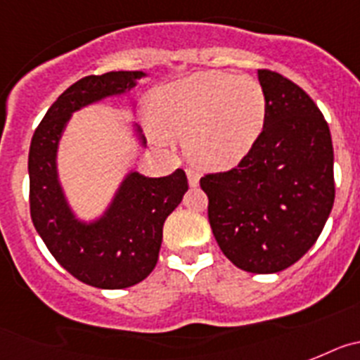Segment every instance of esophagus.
Returning <instances> with one entry per match:
<instances>
[{
  "label": "esophagus",
  "mask_w": 360,
  "mask_h": 360,
  "mask_svg": "<svg viewBox=\"0 0 360 360\" xmlns=\"http://www.w3.org/2000/svg\"><path fill=\"white\" fill-rule=\"evenodd\" d=\"M186 176H188V184L190 186H198L199 184V174L198 172H193V170H186Z\"/></svg>",
  "instance_id": "34e87169"
}]
</instances>
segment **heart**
I'll list each match as a JSON object with an SVG mask.
<instances>
[{"label":"heart","instance_id":"heart-1","mask_svg":"<svg viewBox=\"0 0 360 360\" xmlns=\"http://www.w3.org/2000/svg\"><path fill=\"white\" fill-rule=\"evenodd\" d=\"M150 114L158 132L186 139L193 162L230 168L248 154L266 124V94L252 77L199 72L161 86Z\"/></svg>","mask_w":360,"mask_h":360}]
</instances>
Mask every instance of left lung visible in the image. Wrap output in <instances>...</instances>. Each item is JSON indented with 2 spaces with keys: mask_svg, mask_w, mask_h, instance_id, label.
Listing matches in <instances>:
<instances>
[{
  "mask_svg": "<svg viewBox=\"0 0 360 360\" xmlns=\"http://www.w3.org/2000/svg\"><path fill=\"white\" fill-rule=\"evenodd\" d=\"M266 124L239 165L205 174L208 221L237 268L275 274L315 245L335 199L330 128L314 99L274 70H257Z\"/></svg>",
  "mask_w": 360,
  "mask_h": 360,
  "instance_id": "obj_1",
  "label": "left lung"
}]
</instances>
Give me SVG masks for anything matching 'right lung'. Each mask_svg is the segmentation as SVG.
Listing matches in <instances>:
<instances>
[{
	"label": "right lung",
	"mask_w": 360,
	"mask_h": 360,
	"mask_svg": "<svg viewBox=\"0 0 360 360\" xmlns=\"http://www.w3.org/2000/svg\"><path fill=\"white\" fill-rule=\"evenodd\" d=\"M143 76V72L120 70L76 81L50 106L30 143L29 201L34 226L56 261L77 281L96 288H128L148 277L158 264L165 219L188 190L181 168L167 177L132 172L106 214L85 224L74 217L59 186L56 152L72 112L124 94Z\"/></svg>",
	"instance_id": "obj_1"
}]
</instances>
